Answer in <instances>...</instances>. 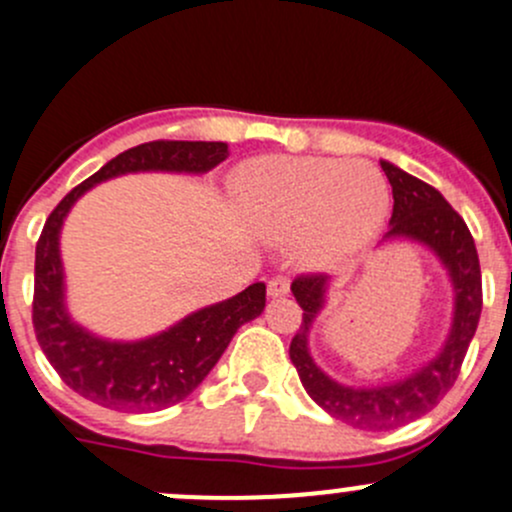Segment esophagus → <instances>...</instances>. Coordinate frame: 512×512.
Instances as JSON below:
<instances>
[{"instance_id":"34e87169","label":"esophagus","mask_w":512,"mask_h":512,"mask_svg":"<svg viewBox=\"0 0 512 512\" xmlns=\"http://www.w3.org/2000/svg\"><path fill=\"white\" fill-rule=\"evenodd\" d=\"M267 294H270V297H285V294H289V277H272V280L267 282Z\"/></svg>"}]
</instances>
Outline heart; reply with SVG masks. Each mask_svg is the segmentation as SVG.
<instances>
[{"label":"heart","mask_w":512,"mask_h":512,"mask_svg":"<svg viewBox=\"0 0 512 512\" xmlns=\"http://www.w3.org/2000/svg\"><path fill=\"white\" fill-rule=\"evenodd\" d=\"M245 223L272 242L294 240L304 267L334 270L364 250L389 215V183L366 160L267 156L232 178Z\"/></svg>","instance_id":"b5f03b06"}]
</instances>
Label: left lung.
<instances>
[{
    "mask_svg": "<svg viewBox=\"0 0 512 512\" xmlns=\"http://www.w3.org/2000/svg\"><path fill=\"white\" fill-rule=\"evenodd\" d=\"M386 178L394 193V213L386 237H409L431 247L438 260L446 265L456 289V312L446 347L423 369L409 379L376 389H352L329 379L309 356V327L324 304L327 275L309 272L294 277L292 294L302 307V324L289 344V359L297 369L304 391L327 411L329 416L364 431L404 426L414 418L428 414L443 396L451 391L461 374L468 344L476 334L480 309H483V285H480V262L471 230L448 200L423 180L406 170L381 160Z\"/></svg>",
    "mask_w": 512,
    "mask_h": 512,
    "instance_id": "left-lung-1",
    "label": "left lung"
}]
</instances>
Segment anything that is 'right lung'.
<instances>
[{
  "label": "right lung",
  "mask_w": 512,
  "mask_h": 512,
  "mask_svg": "<svg viewBox=\"0 0 512 512\" xmlns=\"http://www.w3.org/2000/svg\"><path fill=\"white\" fill-rule=\"evenodd\" d=\"M227 158V143L151 141L118 153L76 185L51 210L36 242L32 324L36 342L69 389L116 411H160L193 394L237 329L265 309V285L255 282L227 302L193 312L143 342H103L74 324L64 307L59 230L71 205L101 180L138 170L205 173Z\"/></svg>",
  "instance_id": "obj_1"
}]
</instances>
